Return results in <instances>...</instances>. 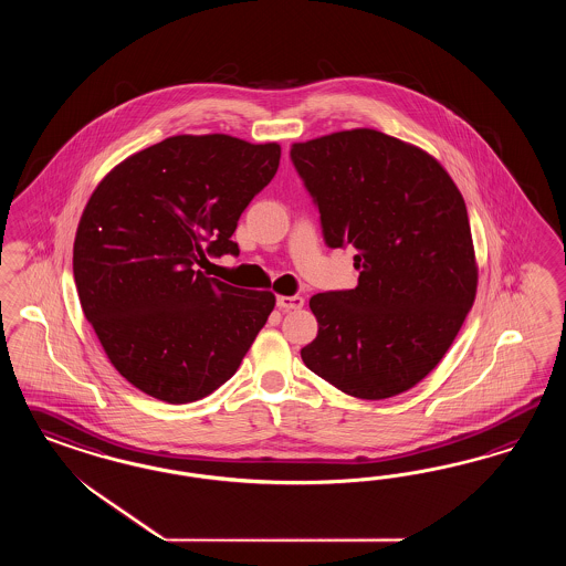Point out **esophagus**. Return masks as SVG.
Returning <instances> with one entry per match:
<instances>
[{"label":"esophagus","instance_id":"34e87169","mask_svg":"<svg viewBox=\"0 0 566 566\" xmlns=\"http://www.w3.org/2000/svg\"><path fill=\"white\" fill-rule=\"evenodd\" d=\"M303 298L301 296H277L275 298V305L280 311H292V308H301L303 307Z\"/></svg>","mask_w":566,"mask_h":566}]
</instances>
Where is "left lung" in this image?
<instances>
[{"label": "left lung", "instance_id": "left-lung-1", "mask_svg": "<svg viewBox=\"0 0 566 566\" xmlns=\"http://www.w3.org/2000/svg\"><path fill=\"white\" fill-rule=\"evenodd\" d=\"M329 249H357L359 286L313 294L303 363L346 395L407 392L444 357L475 301L463 195L431 155L371 128L294 143Z\"/></svg>", "mask_w": 566, "mask_h": 566}]
</instances>
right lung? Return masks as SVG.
Returning a JSON list of instances; mask_svg holds the SVG:
<instances>
[{
  "instance_id": "obj_1",
  "label": "right lung",
  "mask_w": 566,
  "mask_h": 566,
  "mask_svg": "<svg viewBox=\"0 0 566 566\" xmlns=\"http://www.w3.org/2000/svg\"><path fill=\"white\" fill-rule=\"evenodd\" d=\"M280 145L228 135L170 137L124 159L86 203L74 282L107 359L170 405L234 376L275 305L268 291L207 277V258L239 255L240 213L270 185Z\"/></svg>"
}]
</instances>
